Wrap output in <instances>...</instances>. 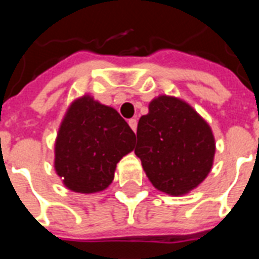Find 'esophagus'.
Listing matches in <instances>:
<instances>
[{
	"instance_id": "esophagus-1",
	"label": "esophagus",
	"mask_w": 259,
	"mask_h": 259,
	"mask_svg": "<svg viewBox=\"0 0 259 259\" xmlns=\"http://www.w3.org/2000/svg\"><path fill=\"white\" fill-rule=\"evenodd\" d=\"M129 126L132 127V130H133V132H136V130H137V119H136V118H132V119H129Z\"/></svg>"
}]
</instances>
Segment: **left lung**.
Masks as SVG:
<instances>
[{
    "label": "left lung",
    "mask_w": 259,
    "mask_h": 259,
    "mask_svg": "<svg viewBox=\"0 0 259 259\" xmlns=\"http://www.w3.org/2000/svg\"><path fill=\"white\" fill-rule=\"evenodd\" d=\"M215 150L208 122L180 98L158 95L138 121L134 153L154 188L166 195L197 188L212 169Z\"/></svg>",
    "instance_id": "8db88e82"
}]
</instances>
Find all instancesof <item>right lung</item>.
Segmentation results:
<instances>
[{"instance_id":"add662e5","label":"right lung","mask_w":259,"mask_h":259,"mask_svg":"<svg viewBox=\"0 0 259 259\" xmlns=\"http://www.w3.org/2000/svg\"><path fill=\"white\" fill-rule=\"evenodd\" d=\"M136 134L118 111L84 94L71 102L55 140L54 166L72 192L97 193L114 180Z\"/></svg>"}]
</instances>
